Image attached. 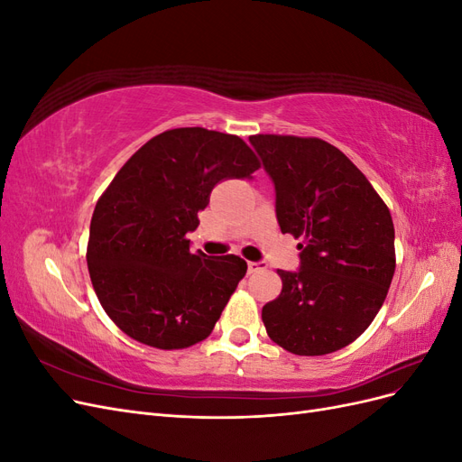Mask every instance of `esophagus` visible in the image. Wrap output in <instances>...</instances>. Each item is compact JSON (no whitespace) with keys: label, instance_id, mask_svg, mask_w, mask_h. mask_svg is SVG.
<instances>
[{"label":"esophagus","instance_id":"esophagus-1","mask_svg":"<svg viewBox=\"0 0 462 462\" xmlns=\"http://www.w3.org/2000/svg\"><path fill=\"white\" fill-rule=\"evenodd\" d=\"M263 268V262H248V273H254Z\"/></svg>","mask_w":462,"mask_h":462}]
</instances>
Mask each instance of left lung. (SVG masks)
I'll use <instances>...</instances> for the list:
<instances>
[{
    "label": "left lung",
    "mask_w": 462,
    "mask_h": 462,
    "mask_svg": "<svg viewBox=\"0 0 462 462\" xmlns=\"http://www.w3.org/2000/svg\"><path fill=\"white\" fill-rule=\"evenodd\" d=\"M275 185L279 227L302 239L300 270L262 309L270 339L299 356L351 345L366 331L395 273L389 208L358 167L314 136H250Z\"/></svg>",
    "instance_id": "1"
}]
</instances>
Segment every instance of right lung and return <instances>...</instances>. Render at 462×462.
<instances>
[{
  "mask_svg": "<svg viewBox=\"0 0 462 462\" xmlns=\"http://www.w3.org/2000/svg\"><path fill=\"white\" fill-rule=\"evenodd\" d=\"M260 167L243 138L170 129L138 148L96 202L87 262L111 321L134 341L175 351L204 341L246 273L241 256L190 253L209 192Z\"/></svg>",
  "mask_w": 462,
  "mask_h": 462,
  "instance_id": "obj_1",
  "label": "right lung"
}]
</instances>
